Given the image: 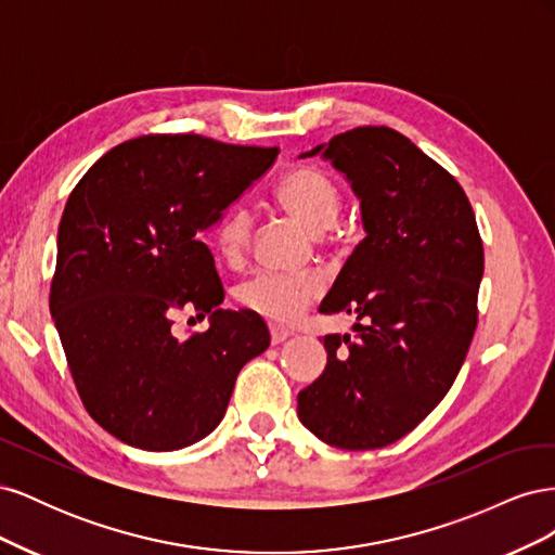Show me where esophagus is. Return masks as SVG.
Instances as JSON below:
<instances>
[{"instance_id": "1", "label": "esophagus", "mask_w": 555, "mask_h": 555, "mask_svg": "<svg viewBox=\"0 0 555 555\" xmlns=\"http://www.w3.org/2000/svg\"><path fill=\"white\" fill-rule=\"evenodd\" d=\"M292 335V331H287V328H282V326H271V343L273 345H280V343H284Z\"/></svg>"}]
</instances>
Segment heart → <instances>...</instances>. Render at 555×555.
<instances>
[{"label":"heart","instance_id":"obj_1","mask_svg":"<svg viewBox=\"0 0 555 555\" xmlns=\"http://www.w3.org/2000/svg\"><path fill=\"white\" fill-rule=\"evenodd\" d=\"M275 201L312 231H324L338 220L343 194L335 180L314 166H296L284 176L275 190ZM255 217L243 206L233 208L217 229V249L224 261L238 263L251 241ZM324 282L312 273L259 271L243 280L236 289L238 304L273 324L289 326L319 298Z\"/></svg>","mask_w":555,"mask_h":555}]
</instances>
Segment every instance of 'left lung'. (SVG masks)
<instances>
[{
	"instance_id": "1",
	"label": "left lung",
	"mask_w": 555,
	"mask_h": 555,
	"mask_svg": "<svg viewBox=\"0 0 555 555\" xmlns=\"http://www.w3.org/2000/svg\"><path fill=\"white\" fill-rule=\"evenodd\" d=\"M317 153L351 182L365 229L319 312L354 314L359 338L324 335L328 361L298 393V418L331 447L379 449L422 424L461 371L481 236L459 180L400 131L357 127L300 157Z\"/></svg>"
}]
</instances>
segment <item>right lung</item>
<instances>
[{"label":"right lung","mask_w":555,"mask_h":555,"mask_svg":"<svg viewBox=\"0 0 555 555\" xmlns=\"http://www.w3.org/2000/svg\"><path fill=\"white\" fill-rule=\"evenodd\" d=\"M278 153L147 133L108 150L69 194L50 312L82 405L113 438L145 451L204 440L241 367L271 345L257 312L220 308L222 280L198 233ZM178 309L210 313L211 328L178 341Z\"/></svg>","instance_id":"obj_1"}]
</instances>
